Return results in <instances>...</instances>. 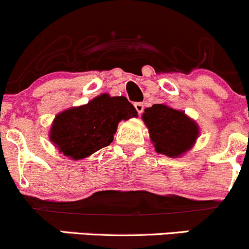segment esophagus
Returning <instances> with one entry per match:
<instances>
[{
    "label": "esophagus",
    "instance_id": "1",
    "mask_svg": "<svg viewBox=\"0 0 249 249\" xmlns=\"http://www.w3.org/2000/svg\"><path fill=\"white\" fill-rule=\"evenodd\" d=\"M135 108H136L137 113L141 114V113L143 112V109H144V105H143L142 102H136V104H135Z\"/></svg>",
    "mask_w": 249,
    "mask_h": 249
}]
</instances>
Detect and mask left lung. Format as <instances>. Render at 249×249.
I'll return each instance as SVG.
<instances>
[{
    "label": "left lung",
    "instance_id": "8db88e82",
    "mask_svg": "<svg viewBox=\"0 0 249 249\" xmlns=\"http://www.w3.org/2000/svg\"><path fill=\"white\" fill-rule=\"evenodd\" d=\"M142 119L147 125L155 150L170 158H178L189 150L200 134L199 126L183 110L167 105L145 108Z\"/></svg>",
    "mask_w": 249,
    "mask_h": 249
}]
</instances>
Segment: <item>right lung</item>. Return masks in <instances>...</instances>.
<instances>
[{"instance_id": "add662e5", "label": "right lung", "mask_w": 249, "mask_h": 249, "mask_svg": "<svg viewBox=\"0 0 249 249\" xmlns=\"http://www.w3.org/2000/svg\"><path fill=\"white\" fill-rule=\"evenodd\" d=\"M134 117L137 112L126 97L102 94L87 105L59 113L49 139L65 157L84 159L113 142L120 120Z\"/></svg>"}]
</instances>
